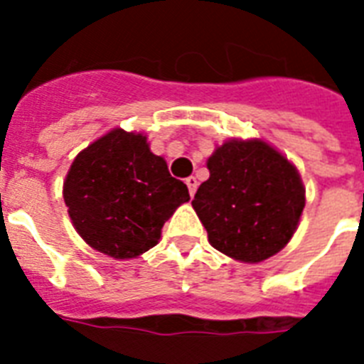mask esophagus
Returning <instances> with one entry per match:
<instances>
[{
  "label": "esophagus",
  "mask_w": 364,
  "mask_h": 364,
  "mask_svg": "<svg viewBox=\"0 0 364 364\" xmlns=\"http://www.w3.org/2000/svg\"><path fill=\"white\" fill-rule=\"evenodd\" d=\"M185 183H187V187H188V193H191V196H194V193H196V188H198V179L194 176L187 177L185 179Z\"/></svg>",
  "instance_id": "esophagus-1"
}]
</instances>
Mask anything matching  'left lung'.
I'll return each instance as SVG.
<instances>
[{
    "instance_id": "1",
    "label": "left lung",
    "mask_w": 364,
    "mask_h": 364,
    "mask_svg": "<svg viewBox=\"0 0 364 364\" xmlns=\"http://www.w3.org/2000/svg\"><path fill=\"white\" fill-rule=\"evenodd\" d=\"M193 208L217 251L260 262L287 245L304 210L296 168L264 141H227L208 160Z\"/></svg>"
}]
</instances>
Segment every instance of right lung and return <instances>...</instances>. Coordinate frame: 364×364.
Here are the masks:
<instances>
[{"mask_svg":"<svg viewBox=\"0 0 364 364\" xmlns=\"http://www.w3.org/2000/svg\"><path fill=\"white\" fill-rule=\"evenodd\" d=\"M73 227L100 253L132 259L154 247L164 223L188 202L147 137L113 130L77 154L64 183Z\"/></svg>","mask_w":364,"mask_h":364,"instance_id":"obj_1","label":"right lung"}]
</instances>
